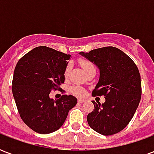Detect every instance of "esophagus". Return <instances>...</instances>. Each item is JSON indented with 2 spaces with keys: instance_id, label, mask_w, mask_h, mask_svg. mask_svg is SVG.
Returning a JSON list of instances; mask_svg holds the SVG:
<instances>
[{
  "instance_id": "esophagus-1",
  "label": "esophagus",
  "mask_w": 154,
  "mask_h": 154,
  "mask_svg": "<svg viewBox=\"0 0 154 154\" xmlns=\"http://www.w3.org/2000/svg\"><path fill=\"white\" fill-rule=\"evenodd\" d=\"M86 101V100H84V99H78V103H83V102H85Z\"/></svg>"
}]
</instances>
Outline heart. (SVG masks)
<instances>
[{
	"label": "heart",
	"mask_w": 154,
	"mask_h": 154,
	"mask_svg": "<svg viewBox=\"0 0 154 154\" xmlns=\"http://www.w3.org/2000/svg\"><path fill=\"white\" fill-rule=\"evenodd\" d=\"M80 64L81 66L82 67L84 71H87V69H89L90 67H93V65L89 61L86 60V59H81L80 60ZM70 69H71V66L68 65L66 67L65 69V72H64V77L65 78H67L68 76H69V73H70ZM71 92L75 95V96H77V97H82L85 95L86 91L84 90V88H82V87H79V86H74V87H71Z\"/></svg>",
	"instance_id": "1"
}]
</instances>
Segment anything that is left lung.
Listing matches in <instances>:
<instances>
[{
    "instance_id": "obj_1",
    "label": "left lung",
    "mask_w": 154,
    "mask_h": 154,
    "mask_svg": "<svg viewBox=\"0 0 154 154\" xmlns=\"http://www.w3.org/2000/svg\"><path fill=\"white\" fill-rule=\"evenodd\" d=\"M80 55L93 63L99 69V81L92 94L104 96L103 104L95 102L88 114L91 128L102 135L121 131L130 122L141 98V78L134 61L115 47L100 48Z\"/></svg>"
}]
</instances>
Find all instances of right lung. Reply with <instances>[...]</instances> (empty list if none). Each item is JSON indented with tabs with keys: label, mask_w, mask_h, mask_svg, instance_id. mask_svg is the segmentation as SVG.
I'll list each match as a JSON object with an SVG mask.
<instances>
[{
	"label": "right lung",
	"mask_w": 154,
	"mask_h": 154,
	"mask_svg": "<svg viewBox=\"0 0 154 154\" xmlns=\"http://www.w3.org/2000/svg\"><path fill=\"white\" fill-rule=\"evenodd\" d=\"M46 46L35 48L19 60L14 71L12 93L25 125L39 134H50L62 127L68 111L77 103L72 95L54 100L49 97L65 81L64 72L71 58Z\"/></svg>",
	"instance_id": "right-lung-1"
}]
</instances>
